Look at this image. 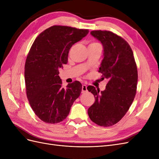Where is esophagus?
<instances>
[{"label":"esophagus","mask_w":159,"mask_h":159,"mask_svg":"<svg viewBox=\"0 0 159 159\" xmlns=\"http://www.w3.org/2000/svg\"><path fill=\"white\" fill-rule=\"evenodd\" d=\"M82 93H85L88 91V88H87V85H82Z\"/></svg>","instance_id":"esophagus-1"}]
</instances>
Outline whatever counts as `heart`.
Returning <instances> with one entry per match:
<instances>
[{
  "label": "heart",
  "instance_id": "b5f03b06",
  "mask_svg": "<svg viewBox=\"0 0 159 159\" xmlns=\"http://www.w3.org/2000/svg\"><path fill=\"white\" fill-rule=\"evenodd\" d=\"M95 45H99V44H98V43L93 42V43H91V44H89V46H95Z\"/></svg>",
  "mask_w": 159,
  "mask_h": 159
}]
</instances>
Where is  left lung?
Here are the masks:
<instances>
[{
    "label": "left lung",
    "mask_w": 159,
    "mask_h": 159,
    "mask_svg": "<svg viewBox=\"0 0 159 159\" xmlns=\"http://www.w3.org/2000/svg\"><path fill=\"white\" fill-rule=\"evenodd\" d=\"M90 34L103 45V59L99 72L109 81L104 91L88 87L95 101L88 113L98 125L110 127L124 117L133 102L138 80L137 65L131 46L121 36L107 30Z\"/></svg>",
    "instance_id": "8db88e82"
}]
</instances>
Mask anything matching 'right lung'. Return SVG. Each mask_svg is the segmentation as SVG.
<instances>
[{
    "label": "right lung",
    "mask_w": 159,
    "mask_h": 159,
    "mask_svg": "<svg viewBox=\"0 0 159 159\" xmlns=\"http://www.w3.org/2000/svg\"><path fill=\"white\" fill-rule=\"evenodd\" d=\"M88 32L87 29L53 26L34 42L26 60L25 79L28 102L42 121L54 124L63 121L80 95V81L62 88L59 70L68 63L71 47Z\"/></svg>",
    "instance_id": "add662e5"
}]
</instances>
